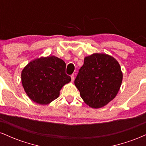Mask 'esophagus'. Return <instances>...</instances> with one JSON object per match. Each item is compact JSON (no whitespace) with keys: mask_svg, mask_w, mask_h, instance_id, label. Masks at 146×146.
<instances>
[{"mask_svg":"<svg viewBox=\"0 0 146 146\" xmlns=\"http://www.w3.org/2000/svg\"><path fill=\"white\" fill-rule=\"evenodd\" d=\"M71 82L74 81V80H75V75H71Z\"/></svg>","mask_w":146,"mask_h":146,"instance_id":"34e87169","label":"esophagus"}]
</instances>
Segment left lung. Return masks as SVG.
Segmentation results:
<instances>
[{
	"label": "left lung",
	"mask_w": 146,
	"mask_h": 146,
	"mask_svg": "<svg viewBox=\"0 0 146 146\" xmlns=\"http://www.w3.org/2000/svg\"><path fill=\"white\" fill-rule=\"evenodd\" d=\"M122 78L121 67L115 58L94 53L84 58L74 82L85 103L91 108H99L115 98Z\"/></svg>",
	"instance_id": "1"
}]
</instances>
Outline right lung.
Here are the masks:
<instances>
[{"label":"right lung","mask_w":146,"mask_h":146,"mask_svg":"<svg viewBox=\"0 0 146 146\" xmlns=\"http://www.w3.org/2000/svg\"><path fill=\"white\" fill-rule=\"evenodd\" d=\"M66 64L56 56L34 60L21 73L23 86L33 102L44 105L59 97L62 86L71 80L66 74Z\"/></svg>","instance_id":"right-lung-1"}]
</instances>
